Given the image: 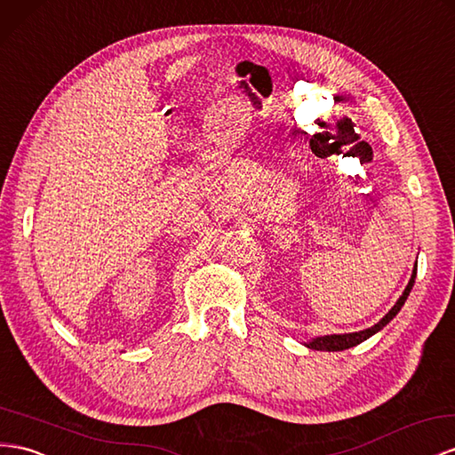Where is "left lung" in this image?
<instances>
[{"instance_id":"obj_1","label":"left lung","mask_w":455,"mask_h":455,"mask_svg":"<svg viewBox=\"0 0 455 455\" xmlns=\"http://www.w3.org/2000/svg\"><path fill=\"white\" fill-rule=\"evenodd\" d=\"M415 275H417V269H413V274H411V279H410V283H408V287L403 289V292H402V297L396 300V304L392 306V308L388 310V314L380 319L379 323H375L373 327H370V329H363V331H358V333H345V335H325V337H315V339H312L310 342H304L306 347L308 348H312V350H325V352H339V350H347V348H352V347H355V345H360V342H363V340H367L370 337H373L375 333H379L380 329H383L392 317H395L398 312H400V308L403 306V302L408 300V297H410V291H411V287H413V283H415Z\"/></svg>"}]
</instances>
